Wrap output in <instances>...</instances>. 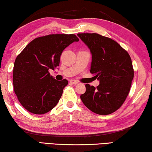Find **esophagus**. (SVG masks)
Wrapping results in <instances>:
<instances>
[{
	"label": "esophagus",
	"mask_w": 152,
	"mask_h": 152,
	"mask_svg": "<svg viewBox=\"0 0 152 152\" xmlns=\"http://www.w3.org/2000/svg\"><path fill=\"white\" fill-rule=\"evenodd\" d=\"M70 83H73V84H77V83H78V81H77V80H75V79H71L70 81Z\"/></svg>",
	"instance_id": "esophagus-1"
}]
</instances>
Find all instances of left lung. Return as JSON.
I'll use <instances>...</instances> for the list:
<instances>
[{
	"label": "left lung",
	"mask_w": 152,
	"mask_h": 152,
	"mask_svg": "<svg viewBox=\"0 0 152 152\" xmlns=\"http://www.w3.org/2000/svg\"><path fill=\"white\" fill-rule=\"evenodd\" d=\"M77 36L90 50V73L99 81L96 88L86 84L81 99L93 113L110 114L123 105L130 91L134 77L131 57L111 38L96 33Z\"/></svg>",
	"instance_id": "8db88e82"
}]
</instances>
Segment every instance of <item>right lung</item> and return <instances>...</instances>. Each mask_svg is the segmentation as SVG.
Segmentation results:
<instances>
[{
	"label": "right lung",
	"mask_w": 152,
	"mask_h": 152,
	"mask_svg": "<svg viewBox=\"0 0 152 152\" xmlns=\"http://www.w3.org/2000/svg\"><path fill=\"white\" fill-rule=\"evenodd\" d=\"M79 38L75 34H50L35 38L17 56L13 88L19 102L29 113L43 114L58 104L66 79L57 81L49 70L58 66L64 48Z\"/></svg>",
	"instance_id": "1"
}]
</instances>
